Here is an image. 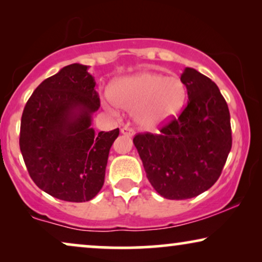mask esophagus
I'll list each match as a JSON object with an SVG mask.
<instances>
[{
  "label": "esophagus",
  "mask_w": 262,
  "mask_h": 262,
  "mask_svg": "<svg viewBox=\"0 0 262 262\" xmlns=\"http://www.w3.org/2000/svg\"><path fill=\"white\" fill-rule=\"evenodd\" d=\"M120 131H121V134L127 136V137H134V136H135V131L132 130V128L127 127V126H124Z\"/></svg>",
  "instance_id": "obj_1"
}]
</instances>
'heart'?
I'll list each match as a JSON object with an SVG mask.
<instances>
[{
  "label": "heart",
  "instance_id": "b5f03b06",
  "mask_svg": "<svg viewBox=\"0 0 262 262\" xmlns=\"http://www.w3.org/2000/svg\"><path fill=\"white\" fill-rule=\"evenodd\" d=\"M185 99L186 88L179 77L141 71L114 82L106 107L112 113H118V107L132 111L139 127L154 130L177 116Z\"/></svg>",
  "mask_w": 262,
  "mask_h": 262
}]
</instances>
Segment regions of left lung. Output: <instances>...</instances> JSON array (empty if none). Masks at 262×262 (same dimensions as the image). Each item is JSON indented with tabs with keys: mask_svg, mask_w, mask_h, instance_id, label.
I'll list each match as a JSON object with an SVG mask.
<instances>
[{
	"mask_svg": "<svg viewBox=\"0 0 262 262\" xmlns=\"http://www.w3.org/2000/svg\"><path fill=\"white\" fill-rule=\"evenodd\" d=\"M187 106L159 135L138 134L134 144L146 178L166 199L202 194L218 180L232 138L230 113L213 81L192 68L181 74Z\"/></svg>",
	"mask_w": 262,
	"mask_h": 262,
	"instance_id": "1",
	"label": "left lung"
}]
</instances>
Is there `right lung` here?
Wrapping results in <instances>:
<instances>
[{
  "instance_id": "obj_1",
  "label": "right lung",
  "mask_w": 262,
  "mask_h": 262,
  "mask_svg": "<svg viewBox=\"0 0 262 262\" xmlns=\"http://www.w3.org/2000/svg\"><path fill=\"white\" fill-rule=\"evenodd\" d=\"M74 63L38 85L21 117L20 150L39 188L64 202H89L105 181L110 149L119 128L95 134L100 107L94 77Z\"/></svg>"
}]
</instances>
